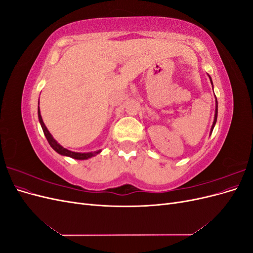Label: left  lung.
Here are the masks:
<instances>
[{"label":"left lung","mask_w":253,"mask_h":253,"mask_svg":"<svg viewBox=\"0 0 253 253\" xmlns=\"http://www.w3.org/2000/svg\"><path fill=\"white\" fill-rule=\"evenodd\" d=\"M210 80H211V78H210ZM211 83H212V80H211ZM216 119H217V100H216V109H215V116H214V121H213V125H212V127H211V133H212V131H213V127H214V126H215V124H216Z\"/></svg>","instance_id":"8db88e82"}]
</instances>
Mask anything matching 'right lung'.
<instances>
[{
  "mask_svg": "<svg viewBox=\"0 0 253 253\" xmlns=\"http://www.w3.org/2000/svg\"><path fill=\"white\" fill-rule=\"evenodd\" d=\"M38 116H39V121L41 124V126H42V129L44 132V135L45 137H46V139L48 141V143L50 144V147L55 150L56 152H58L59 154L61 155H64V156H70L72 158H75V159H87V158H90L95 156L96 154H98V153H100V151H97V152H93V153H77V152H72L70 150H67L63 147H61V145L52 138V136L50 135V133L48 132L47 127L45 126L44 122L42 120V117H41V114H40V109L38 108Z\"/></svg>",
  "mask_w": 253,
  "mask_h": 253,
  "instance_id": "obj_1",
  "label": "right lung"
}]
</instances>
